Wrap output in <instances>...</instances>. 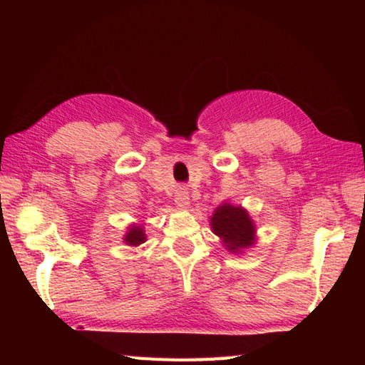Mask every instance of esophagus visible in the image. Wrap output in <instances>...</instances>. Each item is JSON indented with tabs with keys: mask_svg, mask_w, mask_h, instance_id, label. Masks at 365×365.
Listing matches in <instances>:
<instances>
[{
	"mask_svg": "<svg viewBox=\"0 0 365 365\" xmlns=\"http://www.w3.org/2000/svg\"><path fill=\"white\" fill-rule=\"evenodd\" d=\"M175 205L180 209H188L190 207V195L185 188H178L175 193Z\"/></svg>",
	"mask_w": 365,
	"mask_h": 365,
	"instance_id": "34e87169",
	"label": "esophagus"
}]
</instances>
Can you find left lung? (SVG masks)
<instances>
[{
  "label": "left lung",
  "mask_w": 365,
  "mask_h": 365,
  "mask_svg": "<svg viewBox=\"0 0 365 365\" xmlns=\"http://www.w3.org/2000/svg\"><path fill=\"white\" fill-rule=\"evenodd\" d=\"M212 233L232 255H243L257 242L256 224L243 206L224 201L209 219Z\"/></svg>",
  "instance_id": "left-lung-1"
}]
</instances>
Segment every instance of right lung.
Masks as SVG:
<instances>
[{"instance_id": "add662e5", "label": "right lung", "mask_w": 365, "mask_h": 365, "mask_svg": "<svg viewBox=\"0 0 365 365\" xmlns=\"http://www.w3.org/2000/svg\"><path fill=\"white\" fill-rule=\"evenodd\" d=\"M123 243L128 246H140L146 242V233L141 224H132L127 227V232L123 235Z\"/></svg>"}]
</instances>
